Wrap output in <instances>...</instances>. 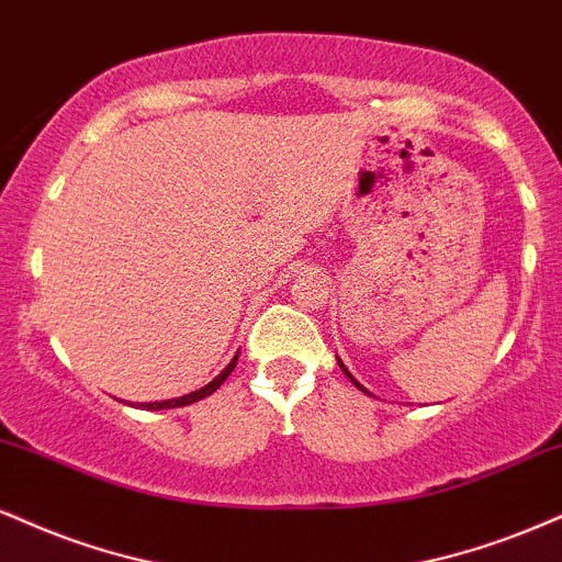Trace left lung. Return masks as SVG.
Wrapping results in <instances>:
<instances>
[{"label":"left lung","instance_id":"8db88e82","mask_svg":"<svg viewBox=\"0 0 562 562\" xmlns=\"http://www.w3.org/2000/svg\"><path fill=\"white\" fill-rule=\"evenodd\" d=\"M337 363H340V369H342V371H346V374H348V380H350V382H353V384H356V387H358V390H363V387H361V384H358V382H356V380H353V376H350V371H348V369H346V367H342V361H337ZM363 392H367V390H363Z\"/></svg>","mask_w":562,"mask_h":562}]
</instances>
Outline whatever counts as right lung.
<instances>
[{
	"mask_svg": "<svg viewBox=\"0 0 562 562\" xmlns=\"http://www.w3.org/2000/svg\"><path fill=\"white\" fill-rule=\"evenodd\" d=\"M235 363H238V356H235L233 361H229L227 367L222 369V374H216L214 380L206 384V387L195 390V392H191V395H182V397H175V401H161V403H140V408H146V411H159V408H180V405H191V403H195V401H201V397L212 395V392H214L216 387H220L222 382L227 380V376H229V371L235 369Z\"/></svg>",
	"mask_w": 562,
	"mask_h": 562,
	"instance_id": "obj_1",
	"label": "right lung"
}]
</instances>
